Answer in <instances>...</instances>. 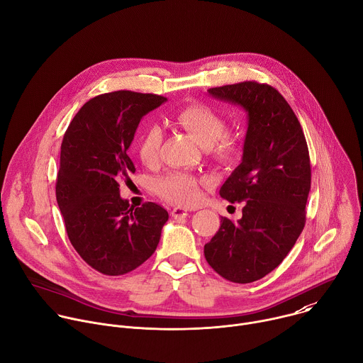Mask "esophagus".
<instances>
[{
  "instance_id": "34e87169",
  "label": "esophagus",
  "mask_w": 363,
  "mask_h": 363,
  "mask_svg": "<svg viewBox=\"0 0 363 363\" xmlns=\"http://www.w3.org/2000/svg\"><path fill=\"white\" fill-rule=\"evenodd\" d=\"M171 215L174 219H181V218H185L188 216V211L181 208V206H175L172 211H171Z\"/></svg>"
}]
</instances>
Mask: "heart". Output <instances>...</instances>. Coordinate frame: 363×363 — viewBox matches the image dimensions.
<instances>
[{"instance_id":"obj_1","label":"heart","mask_w":363,"mask_h":363,"mask_svg":"<svg viewBox=\"0 0 363 363\" xmlns=\"http://www.w3.org/2000/svg\"><path fill=\"white\" fill-rule=\"evenodd\" d=\"M174 121L186 130L195 141L209 151L216 162H230L239 155V145L226 134V119L215 108L205 104H189L174 113ZM162 131L150 125L140 138L137 152L143 164L152 167L160 157ZM201 181L185 172H171L157 181V192L177 205H194L201 198Z\"/></svg>"}]
</instances>
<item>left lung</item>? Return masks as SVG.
I'll return each instance as SVG.
<instances>
[{
	"instance_id": "8db88e82",
	"label": "left lung",
	"mask_w": 363,
	"mask_h": 363,
	"mask_svg": "<svg viewBox=\"0 0 363 363\" xmlns=\"http://www.w3.org/2000/svg\"><path fill=\"white\" fill-rule=\"evenodd\" d=\"M208 92L244 106L248 131L242 162L219 189L226 201L244 202L242 218L233 222L222 216L203 254L222 278L250 284L285 259L305 226L309 151L295 112L274 86L244 81Z\"/></svg>"
}]
</instances>
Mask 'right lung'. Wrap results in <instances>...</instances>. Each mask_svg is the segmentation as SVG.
Listing matches in <instances>:
<instances>
[{
    "label": "right lung",
    "mask_w": 363,
    "mask_h": 363,
    "mask_svg": "<svg viewBox=\"0 0 363 363\" xmlns=\"http://www.w3.org/2000/svg\"><path fill=\"white\" fill-rule=\"evenodd\" d=\"M167 101L155 94L115 91L85 102L61 144L55 194L67 235L95 271L118 277L143 265L157 250L168 212L155 202L134 208L119 184L135 172L128 157L140 121Z\"/></svg>",
    "instance_id": "add662e5"
}]
</instances>
